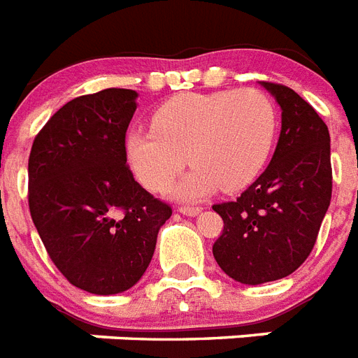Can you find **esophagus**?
<instances>
[{
  "mask_svg": "<svg viewBox=\"0 0 358 358\" xmlns=\"http://www.w3.org/2000/svg\"><path fill=\"white\" fill-rule=\"evenodd\" d=\"M179 213L185 214V216H190V218H194V216H197V214L201 213V208H199V207H188V205H185V207H179Z\"/></svg>",
  "mask_w": 358,
  "mask_h": 358,
  "instance_id": "esophagus-1",
  "label": "esophagus"
}]
</instances>
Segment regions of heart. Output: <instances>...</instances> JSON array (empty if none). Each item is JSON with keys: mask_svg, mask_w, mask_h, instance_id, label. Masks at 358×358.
<instances>
[{"mask_svg": "<svg viewBox=\"0 0 358 358\" xmlns=\"http://www.w3.org/2000/svg\"><path fill=\"white\" fill-rule=\"evenodd\" d=\"M148 131H131L125 151L145 188L164 192L185 168L194 170L176 196L197 201L220 187L236 192L255 181L273 150L277 108L257 88L188 92L168 99L151 116Z\"/></svg>", "mask_w": 358, "mask_h": 358, "instance_id": "1", "label": "heart"}]
</instances>
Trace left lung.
<instances>
[{
  "label": "left lung",
  "mask_w": 358,
  "mask_h": 358,
  "mask_svg": "<svg viewBox=\"0 0 358 358\" xmlns=\"http://www.w3.org/2000/svg\"><path fill=\"white\" fill-rule=\"evenodd\" d=\"M260 85L282 110L275 153L240 197L213 207L224 220L213 255L242 285L282 279L307 260L333 192L331 136L324 120L292 88Z\"/></svg>",
  "instance_id": "8db88e82"
}]
</instances>
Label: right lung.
<instances>
[{"label": "right lung", "mask_w": 358, "mask_h": 358, "mask_svg": "<svg viewBox=\"0 0 358 358\" xmlns=\"http://www.w3.org/2000/svg\"><path fill=\"white\" fill-rule=\"evenodd\" d=\"M138 94L105 88L68 101L34 136L29 210L53 264L98 296L129 290L171 207L134 181L125 133Z\"/></svg>", "instance_id": "1"}]
</instances>
